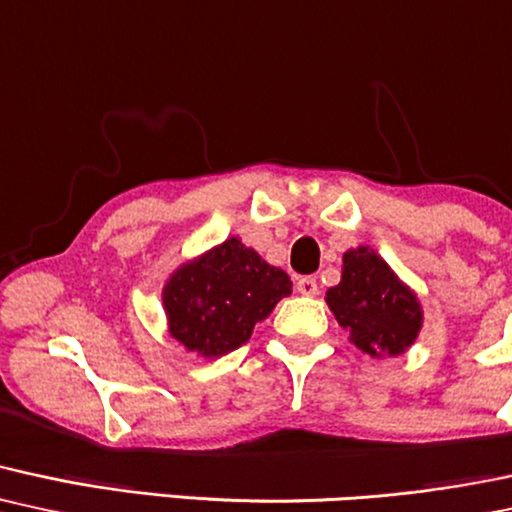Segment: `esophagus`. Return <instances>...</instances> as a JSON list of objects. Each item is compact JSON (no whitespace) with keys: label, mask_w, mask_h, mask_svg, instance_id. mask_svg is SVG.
<instances>
[{"label":"esophagus","mask_w":512,"mask_h":512,"mask_svg":"<svg viewBox=\"0 0 512 512\" xmlns=\"http://www.w3.org/2000/svg\"><path fill=\"white\" fill-rule=\"evenodd\" d=\"M297 292L304 294V297H314V294H318L316 278H311V275H306V278H299L297 280Z\"/></svg>","instance_id":"34e87169"}]
</instances>
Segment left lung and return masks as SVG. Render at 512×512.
Listing matches in <instances>:
<instances>
[{"label": "left lung", "mask_w": 512, "mask_h": 512, "mask_svg": "<svg viewBox=\"0 0 512 512\" xmlns=\"http://www.w3.org/2000/svg\"><path fill=\"white\" fill-rule=\"evenodd\" d=\"M326 302L350 342L371 357H398L422 330L417 294L369 246L345 251L340 285L330 287Z\"/></svg>", "instance_id": "obj_1"}]
</instances>
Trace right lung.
I'll return each mask as SVG.
<instances>
[{
    "label": "right lung",
    "instance_id": "1",
    "mask_svg": "<svg viewBox=\"0 0 512 512\" xmlns=\"http://www.w3.org/2000/svg\"><path fill=\"white\" fill-rule=\"evenodd\" d=\"M287 294H292L290 275L230 237L174 270L162 304L172 338L213 359L242 347Z\"/></svg>",
    "mask_w": 512,
    "mask_h": 512
}]
</instances>
